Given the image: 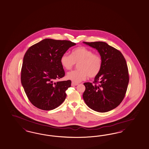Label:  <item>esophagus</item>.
<instances>
[{
    "instance_id": "1",
    "label": "esophagus",
    "mask_w": 149,
    "mask_h": 149,
    "mask_svg": "<svg viewBox=\"0 0 149 149\" xmlns=\"http://www.w3.org/2000/svg\"><path fill=\"white\" fill-rule=\"evenodd\" d=\"M77 85H78V84H77V83H76V82H72V86H77Z\"/></svg>"
}]
</instances>
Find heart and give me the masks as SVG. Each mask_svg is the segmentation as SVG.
I'll return each mask as SVG.
<instances>
[{
    "mask_svg": "<svg viewBox=\"0 0 149 149\" xmlns=\"http://www.w3.org/2000/svg\"><path fill=\"white\" fill-rule=\"evenodd\" d=\"M61 64L66 70H70L76 64H79V70L69 72L68 79L74 82H79L87 77H96L102 67V59L100 55L84 46L74 48L71 55L64 53L61 57Z\"/></svg>",
    "mask_w": 149,
    "mask_h": 149,
    "instance_id": "b5f03b06",
    "label": "heart"
}]
</instances>
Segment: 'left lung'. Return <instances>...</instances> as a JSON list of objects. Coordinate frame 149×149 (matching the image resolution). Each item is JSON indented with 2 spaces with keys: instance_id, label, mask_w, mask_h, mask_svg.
<instances>
[{
  "instance_id": "left-lung-1",
  "label": "left lung",
  "mask_w": 149,
  "mask_h": 149,
  "mask_svg": "<svg viewBox=\"0 0 149 149\" xmlns=\"http://www.w3.org/2000/svg\"><path fill=\"white\" fill-rule=\"evenodd\" d=\"M84 43L96 48L102 59V67L94 81L85 82L83 98L88 107L98 112L116 108L125 97L128 85V69L122 53L103 42Z\"/></svg>"
}]
</instances>
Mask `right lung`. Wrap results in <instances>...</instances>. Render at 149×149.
<instances>
[{
    "label": "right lung",
    "instance_id": "1",
    "mask_svg": "<svg viewBox=\"0 0 149 149\" xmlns=\"http://www.w3.org/2000/svg\"><path fill=\"white\" fill-rule=\"evenodd\" d=\"M76 43L46 38L30 47L24 56L21 81L27 97L37 108L45 111L59 106L66 98L72 81L55 82L65 76L61 57Z\"/></svg>",
    "mask_w": 149,
    "mask_h": 149
}]
</instances>
